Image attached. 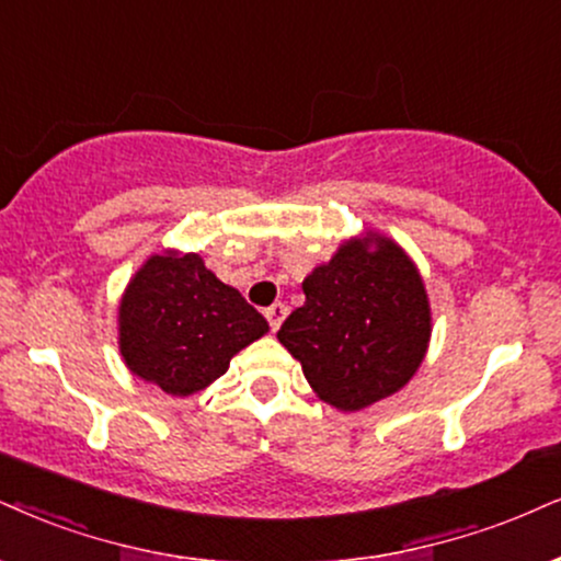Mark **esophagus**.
I'll list each match as a JSON object with an SVG mask.
<instances>
[{"mask_svg":"<svg viewBox=\"0 0 561 561\" xmlns=\"http://www.w3.org/2000/svg\"><path fill=\"white\" fill-rule=\"evenodd\" d=\"M286 314H288V307L286 304H273V307H267L265 309V317H267V322H270V330H278L280 324H283V320H286Z\"/></svg>","mask_w":561,"mask_h":561,"instance_id":"obj_1","label":"esophagus"}]
</instances>
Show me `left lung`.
I'll use <instances>...</instances> for the list:
<instances>
[{
    "label": "left lung",
    "instance_id": "1",
    "mask_svg": "<svg viewBox=\"0 0 561 561\" xmlns=\"http://www.w3.org/2000/svg\"><path fill=\"white\" fill-rule=\"evenodd\" d=\"M304 307L278 341L317 398L343 413L396 396L432 341V304L416 262L379 231L345 239L301 283Z\"/></svg>",
    "mask_w": 561,
    "mask_h": 561
}]
</instances>
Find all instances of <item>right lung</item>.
I'll list each match as a JSON object with an SVG mask.
<instances>
[{"label": "right lung", "mask_w": 561, "mask_h": 561, "mask_svg": "<svg viewBox=\"0 0 561 561\" xmlns=\"http://www.w3.org/2000/svg\"><path fill=\"white\" fill-rule=\"evenodd\" d=\"M270 330L195 252L163 249L129 278L119 301V354L165 396L186 398L224 377L231 358Z\"/></svg>", "instance_id": "1"}]
</instances>
